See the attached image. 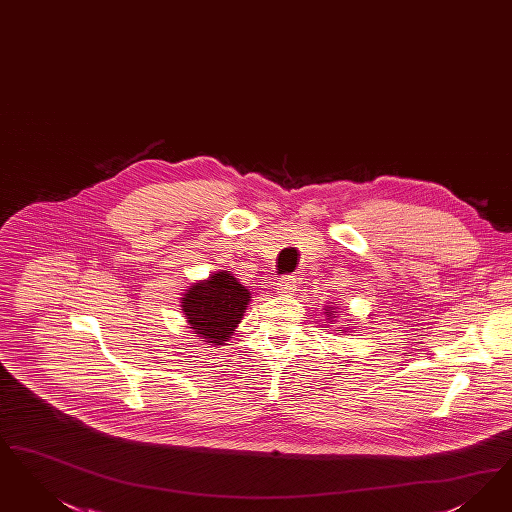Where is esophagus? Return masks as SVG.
<instances>
[{"label": "esophagus", "instance_id": "1", "mask_svg": "<svg viewBox=\"0 0 512 512\" xmlns=\"http://www.w3.org/2000/svg\"><path fill=\"white\" fill-rule=\"evenodd\" d=\"M295 287H297V278H295V276H291V274L282 276V278L278 280V284H276L278 293H291Z\"/></svg>", "mask_w": 512, "mask_h": 512}]
</instances>
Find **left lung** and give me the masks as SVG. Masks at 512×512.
Masks as SVG:
<instances>
[{
	"instance_id": "8db88e82",
	"label": "left lung",
	"mask_w": 512,
	"mask_h": 512,
	"mask_svg": "<svg viewBox=\"0 0 512 512\" xmlns=\"http://www.w3.org/2000/svg\"><path fill=\"white\" fill-rule=\"evenodd\" d=\"M339 331H341V329H339Z\"/></svg>"
}]
</instances>
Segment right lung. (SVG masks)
Here are the masks:
<instances>
[{
	"label": "right lung",
	"instance_id": "add662e5",
	"mask_svg": "<svg viewBox=\"0 0 512 512\" xmlns=\"http://www.w3.org/2000/svg\"><path fill=\"white\" fill-rule=\"evenodd\" d=\"M249 291L228 272H217L209 280L190 287L183 297L186 322L207 343L223 345L240 324Z\"/></svg>",
	"mask_w": 512,
	"mask_h": 512
}]
</instances>
